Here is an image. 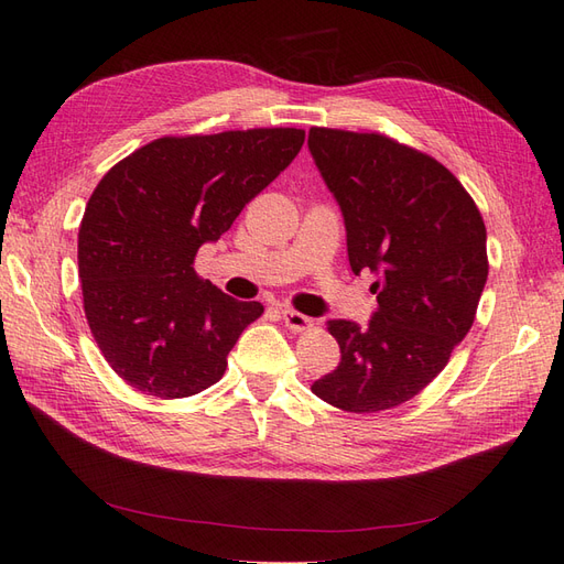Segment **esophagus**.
I'll list each match as a JSON object with an SVG mask.
<instances>
[{
    "label": "esophagus",
    "instance_id": "1",
    "mask_svg": "<svg viewBox=\"0 0 564 564\" xmlns=\"http://www.w3.org/2000/svg\"><path fill=\"white\" fill-rule=\"evenodd\" d=\"M280 315H282L286 327L292 329V332H303V329H308L311 324H313L311 317H305L303 313H296V311H292V308H282Z\"/></svg>",
    "mask_w": 564,
    "mask_h": 564
}]
</instances>
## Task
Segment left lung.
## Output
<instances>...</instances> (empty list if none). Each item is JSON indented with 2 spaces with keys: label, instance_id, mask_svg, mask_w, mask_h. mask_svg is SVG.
I'll list each match as a JSON object with an SVG mask.
<instances>
[{
  "label": "left lung",
  "instance_id": "obj_1",
  "mask_svg": "<svg viewBox=\"0 0 564 564\" xmlns=\"http://www.w3.org/2000/svg\"><path fill=\"white\" fill-rule=\"evenodd\" d=\"M346 226L355 275L373 272L367 327L329 319L340 362L313 392L344 412L392 409L429 386L473 327L487 282V230L449 169L379 133H308Z\"/></svg>",
  "mask_w": 564,
  "mask_h": 564
}]
</instances>
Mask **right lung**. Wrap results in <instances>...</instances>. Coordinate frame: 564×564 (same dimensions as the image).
Instances as JSON below:
<instances>
[{"mask_svg": "<svg viewBox=\"0 0 564 564\" xmlns=\"http://www.w3.org/2000/svg\"><path fill=\"white\" fill-rule=\"evenodd\" d=\"M303 129L158 139L96 185L77 242L91 334L131 388L162 400L214 386L259 301H237L193 268L245 204L292 164Z\"/></svg>", "mask_w": 564, "mask_h": 564, "instance_id": "obj_1", "label": "right lung"}]
</instances>
